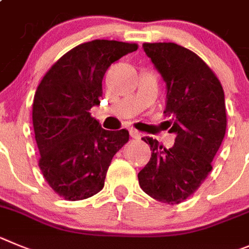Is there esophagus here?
<instances>
[{"label": "esophagus", "mask_w": 249, "mask_h": 249, "mask_svg": "<svg viewBox=\"0 0 249 249\" xmlns=\"http://www.w3.org/2000/svg\"><path fill=\"white\" fill-rule=\"evenodd\" d=\"M130 135H131V138L133 139H138V140L139 139H141V134L135 129H130Z\"/></svg>", "instance_id": "obj_1"}]
</instances>
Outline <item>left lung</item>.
<instances>
[{"label":"left lung","instance_id":"8db88e82","mask_svg":"<svg viewBox=\"0 0 249 249\" xmlns=\"http://www.w3.org/2000/svg\"><path fill=\"white\" fill-rule=\"evenodd\" d=\"M145 53L166 82V108L175 144L166 149L145 136L151 158L138 174L139 185L152 198L169 205L183 202L212 170L227 127L225 91L210 67L196 53L176 43H144Z\"/></svg>","mask_w":249,"mask_h":249}]
</instances>
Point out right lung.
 I'll return each mask as SVG.
<instances>
[{
    "mask_svg": "<svg viewBox=\"0 0 249 249\" xmlns=\"http://www.w3.org/2000/svg\"><path fill=\"white\" fill-rule=\"evenodd\" d=\"M136 49V43L108 39L79 44L49 68L36 90L32 120L38 166L66 200L98 194L114 155L129 140L127 130L103 129L89 111L100 103L107 69Z\"/></svg>",
    "mask_w": 249,
    "mask_h": 249,
    "instance_id": "add662e5",
    "label": "right lung"
}]
</instances>
